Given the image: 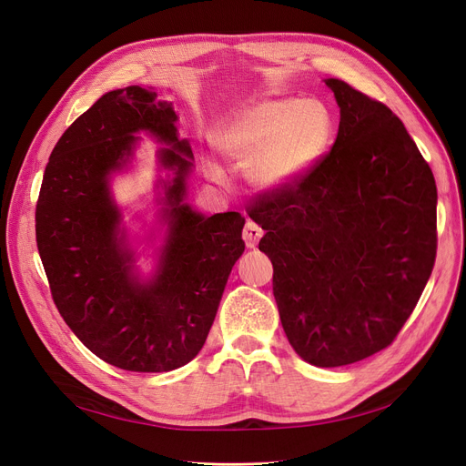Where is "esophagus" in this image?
Returning a JSON list of instances; mask_svg holds the SVG:
<instances>
[{
  "label": "esophagus",
  "mask_w": 466,
  "mask_h": 466,
  "mask_svg": "<svg viewBox=\"0 0 466 466\" xmlns=\"http://www.w3.org/2000/svg\"><path fill=\"white\" fill-rule=\"evenodd\" d=\"M262 228L257 225V223H253V220H248L246 223V227H243V232H241V238H243V241H246V246L249 248V249H253V248H257V243H258V239L262 238Z\"/></svg>",
  "instance_id": "esophagus-1"
}]
</instances>
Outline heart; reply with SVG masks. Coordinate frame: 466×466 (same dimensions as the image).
<instances>
[{"instance_id": "heart-1", "label": "heart", "mask_w": 466, "mask_h": 466, "mask_svg": "<svg viewBox=\"0 0 466 466\" xmlns=\"http://www.w3.org/2000/svg\"><path fill=\"white\" fill-rule=\"evenodd\" d=\"M332 134V118L319 102L278 97L257 104L218 132L217 143L243 167H251L262 187L297 181L323 155ZM211 176L220 169L209 164Z\"/></svg>"}]
</instances>
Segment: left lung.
Returning <instances> with one entry per match:
<instances>
[{"mask_svg":"<svg viewBox=\"0 0 466 466\" xmlns=\"http://www.w3.org/2000/svg\"><path fill=\"white\" fill-rule=\"evenodd\" d=\"M338 136L297 181L260 192L249 217L266 234L283 330L309 364L370 357L408 321L436 258V183L402 120L327 79Z\"/></svg>","mask_w":466,"mask_h":466,"instance_id":"8db88e82","label":"left lung"}]
</instances>
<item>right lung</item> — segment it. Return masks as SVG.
<instances>
[{
    "mask_svg": "<svg viewBox=\"0 0 466 466\" xmlns=\"http://www.w3.org/2000/svg\"><path fill=\"white\" fill-rule=\"evenodd\" d=\"M157 92L127 86L104 94L62 134L48 158L35 206V239L53 300L66 325L102 360L128 372H169L202 350L246 243L238 211L204 217L183 202L192 166L177 115ZM168 147L165 167L168 241L156 279L139 284L108 194L134 131Z\"/></svg>",
    "mask_w": 466,
    "mask_h": 466,
    "instance_id": "obj_1",
    "label": "right lung"
}]
</instances>
